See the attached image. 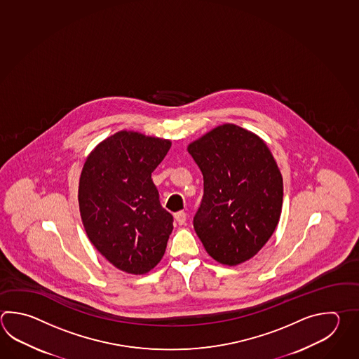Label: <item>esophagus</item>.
Wrapping results in <instances>:
<instances>
[{
    "instance_id": "obj_1",
    "label": "esophagus",
    "mask_w": 359,
    "mask_h": 359,
    "mask_svg": "<svg viewBox=\"0 0 359 359\" xmlns=\"http://www.w3.org/2000/svg\"><path fill=\"white\" fill-rule=\"evenodd\" d=\"M175 221L179 225H184L185 221H187V213L184 212V211L175 213Z\"/></svg>"
}]
</instances>
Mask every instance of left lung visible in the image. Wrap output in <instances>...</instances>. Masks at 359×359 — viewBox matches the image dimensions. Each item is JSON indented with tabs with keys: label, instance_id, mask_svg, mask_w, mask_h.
<instances>
[{
	"label": "left lung",
	"instance_id": "8db88e82",
	"mask_svg": "<svg viewBox=\"0 0 359 359\" xmlns=\"http://www.w3.org/2000/svg\"><path fill=\"white\" fill-rule=\"evenodd\" d=\"M203 175L193 226L219 264L256 256L278 225L283 177L270 149L253 133L221 125L188 147Z\"/></svg>",
	"mask_w": 359,
	"mask_h": 359
}]
</instances>
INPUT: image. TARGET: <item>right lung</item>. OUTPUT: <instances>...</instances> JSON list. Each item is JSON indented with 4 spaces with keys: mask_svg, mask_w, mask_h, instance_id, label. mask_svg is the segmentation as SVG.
Returning <instances> with one entry per match:
<instances>
[{
    "mask_svg": "<svg viewBox=\"0 0 359 359\" xmlns=\"http://www.w3.org/2000/svg\"><path fill=\"white\" fill-rule=\"evenodd\" d=\"M170 140L118 132L89 154L79 208L90 242L118 270L142 275L161 261L174 217L160 203L152 172Z\"/></svg>",
    "mask_w": 359,
    "mask_h": 359,
    "instance_id": "right-lung-1",
    "label": "right lung"
}]
</instances>
